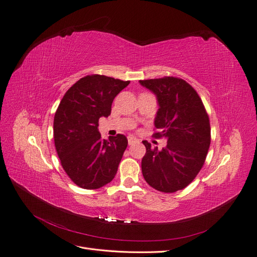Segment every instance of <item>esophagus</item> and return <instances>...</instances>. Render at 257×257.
Wrapping results in <instances>:
<instances>
[{
	"mask_svg": "<svg viewBox=\"0 0 257 257\" xmlns=\"http://www.w3.org/2000/svg\"><path fill=\"white\" fill-rule=\"evenodd\" d=\"M137 143H139V140L137 138H135V137H128V144L129 145H135Z\"/></svg>",
	"mask_w": 257,
	"mask_h": 257,
	"instance_id": "1",
	"label": "esophagus"
}]
</instances>
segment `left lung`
<instances>
[{"instance_id":"8db88e82","label":"left lung","mask_w":257,"mask_h":257,"mask_svg":"<svg viewBox=\"0 0 257 257\" xmlns=\"http://www.w3.org/2000/svg\"><path fill=\"white\" fill-rule=\"evenodd\" d=\"M140 84L158 97L153 137L167 140L162 150L143 141V176L155 190L173 193L190 184L204 166L211 143L209 116L194 88L182 79L165 76Z\"/></svg>"}]
</instances>
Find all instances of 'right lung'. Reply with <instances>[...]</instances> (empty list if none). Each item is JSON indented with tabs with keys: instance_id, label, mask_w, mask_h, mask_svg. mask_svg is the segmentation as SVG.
<instances>
[{
	"instance_id": "obj_1",
	"label": "right lung",
	"mask_w": 257,
	"mask_h": 257,
	"mask_svg": "<svg viewBox=\"0 0 257 257\" xmlns=\"http://www.w3.org/2000/svg\"><path fill=\"white\" fill-rule=\"evenodd\" d=\"M130 81L91 74L73 84L57 109L54 145L63 169L84 189H98L113 180L128 141L122 135L103 140L98 119L109 116L114 97Z\"/></svg>"
}]
</instances>
